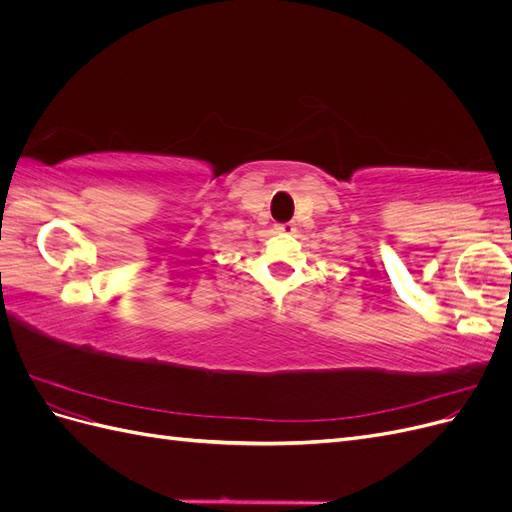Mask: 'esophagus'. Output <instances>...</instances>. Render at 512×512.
Wrapping results in <instances>:
<instances>
[{"mask_svg": "<svg viewBox=\"0 0 512 512\" xmlns=\"http://www.w3.org/2000/svg\"><path fill=\"white\" fill-rule=\"evenodd\" d=\"M275 230H277V232H282V235H292V232L297 230V226H294L292 222H286V224H277V226H275Z\"/></svg>", "mask_w": 512, "mask_h": 512, "instance_id": "obj_1", "label": "esophagus"}]
</instances>
